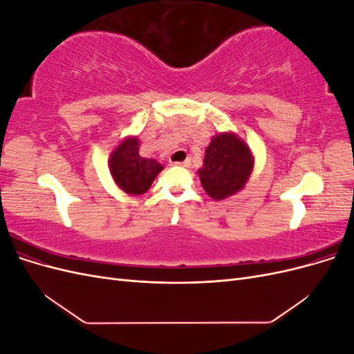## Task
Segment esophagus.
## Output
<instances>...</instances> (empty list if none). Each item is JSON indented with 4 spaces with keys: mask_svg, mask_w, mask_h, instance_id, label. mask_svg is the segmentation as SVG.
I'll return each mask as SVG.
<instances>
[{
    "mask_svg": "<svg viewBox=\"0 0 354 354\" xmlns=\"http://www.w3.org/2000/svg\"><path fill=\"white\" fill-rule=\"evenodd\" d=\"M174 165H180V167H186L189 168L190 167V159H186V160H181V162H173Z\"/></svg>",
    "mask_w": 354,
    "mask_h": 354,
    "instance_id": "34e87169",
    "label": "esophagus"
}]
</instances>
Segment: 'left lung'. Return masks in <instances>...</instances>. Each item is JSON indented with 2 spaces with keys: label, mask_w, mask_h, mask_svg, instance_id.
<instances>
[{
  "label": "left lung",
  "mask_w": 354,
  "mask_h": 354,
  "mask_svg": "<svg viewBox=\"0 0 354 354\" xmlns=\"http://www.w3.org/2000/svg\"><path fill=\"white\" fill-rule=\"evenodd\" d=\"M254 162L251 147L236 133L216 134L205 147L203 165L198 169L203 190L214 201L236 195L248 183Z\"/></svg>",
  "instance_id": "left-lung-1"
}]
</instances>
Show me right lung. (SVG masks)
<instances>
[{
	"instance_id": "right-lung-1",
	"label": "right lung",
	"mask_w": 354,
	"mask_h": 354,
	"mask_svg": "<svg viewBox=\"0 0 354 354\" xmlns=\"http://www.w3.org/2000/svg\"><path fill=\"white\" fill-rule=\"evenodd\" d=\"M137 136H127L111 152L109 171L115 185L125 194L138 196L151 189L156 176L164 169L153 158H143L138 153Z\"/></svg>"
}]
</instances>
